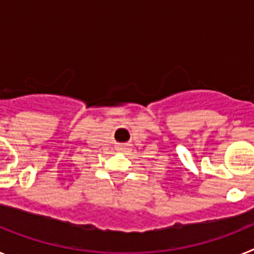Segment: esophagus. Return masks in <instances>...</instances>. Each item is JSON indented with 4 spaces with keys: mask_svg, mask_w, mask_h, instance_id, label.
<instances>
[{
    "mask_svg": "<svg viewBox=\"0 0 254 254\" xmlns=\"http://www.w3.org/2000/svg\"><path fill=\"white\" fill-rule=\"evenodd\" d=\"M127 149H128V147H126V146H122V147H121V150H127Z\"/></svg>",
    "mask_w": 254,
    "mask_h": 254,
    "instance_id": "esophagus-1",
    "label": "esophagus"
}]
</instances>
